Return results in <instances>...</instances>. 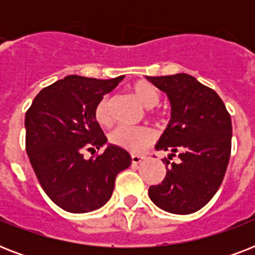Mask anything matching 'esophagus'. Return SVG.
Masks as SVG:
<instances>
[{"mask_svg": "<svg viewBox=\"0 0 255 255\" xmlns=\"http://www.w3.org/2000/svg\"><path fill=\"white\" fill-rule=\"evenodd\" d=\"M131 160H132V164H133V165H137V164H140V163H141V161H143L144 156L132 155L131 156Z\"/></svg>", "mask_w": 255, "mask_h": 255, "instance_id": "esophagus-1", "label": "esophagus"}]
</instances>
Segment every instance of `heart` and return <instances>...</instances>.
<instances>
[{"mask_svg": "<svg viewBox=\"0 0 255 255\" xmlns=\"http://www.w3.org/2000/svg\"><path fill=\"white\" fill-rule=\"evenodd\" d=\"M132 92L148 107L149 114L152 116H161V111H159L155 106H157L161 99V92L153 83L147 81L136 82L131 87ZM95 120L102 126H106L111 122V99L106 95L96 103L94 110ZM156 135L153 129L149 127H129V126H119L110 133V141L116 147L123 148L126 151L137 153L153 144Z\"/></svg>", "mask_w": 255, "mask_h": 255, "instance_id": "1", "label": "heart"}]
</instances>
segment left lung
Wrapping results in <instances>:
<instances>
[{
  "label": "left lung",
  "mask_w": 255,
  "mask_h": 255,
  "mask_svg": "<svg viewBox=\"0 0 255 255\" xmlns=\"http://www.w3.org/2000/svg\"><path fill=\"white\" fill-rule=\"evenodd\" d=\"M169 98L172 114L156 144L169 151L167 174L148 194L160 209L174 214L197 212L221 185L232 151V119L217 92L188 74L147 77ZM177 154V163L169 159Z\"/></svg>",
  "instance_id": "1"
}]
</instances>
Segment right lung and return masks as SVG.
I'll return each mask as SVG.
<instances>
[{"label": "right lung", "instance_id": "obj_1", "mask_svg": "<svg viewBox=\"0 0 255 255\" xmlns=\"http://www.w3.org/2000/svg\"><path fill=\"white\" fill-rule=\"evenodd\" d=\"M123 78L69 75L41 90L26 111L30 164L45 193L66 212L102 208L111 198L118 173L131 165L129 153L111 144L100 155L83 157L85 149L95 151L107 143L94 110Z\"/></svg>", "mask_w": 255, "mask_h": 255}]
</instances>
